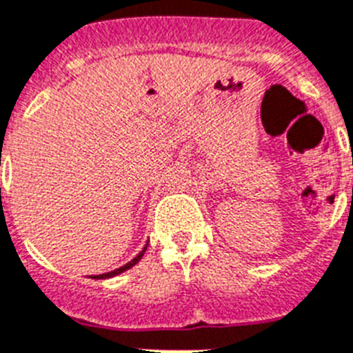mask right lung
I'll return each mask as SVG.
<instances>
[{
	"label": "right lung",
	"instance_id": "1",
	"mask_svg": "<svg viewBox=\"0 0 353 353\" xmlns=\"http://www.w3.org/2000/svg\"><path fill=\"white\" fill-rule=\"evenodd\" d=\"M145 249H148V243H145V247L144 249L141 250V252H139V254L135 256V258H133V260L130 261V263H126V265H122L121 269H115V270H112V272H106V274H99V276H92L93 279H104V278H113V276H117V274H121V272H124V270H128V269H131V267H133V265L135 263H139V261H141V258L142 256H144V252H145Z\"/></svg>",
	"mask_w": 353,
	"mask_h": 353
}]
</instances>
